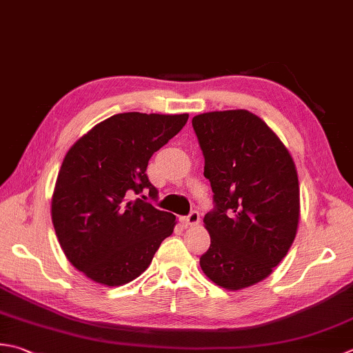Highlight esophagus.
<instances>
[{
  "mask_svg": "<svg viewBox=\"0 0 353 353\" xmlns=\"http://www.w3.org/2000/svg\"><path fill=\"white\" fill-rule=\"evenodd\" d=\"M200 222V214L197 211H191L188 216L182 217V223L186 226H197Z\"/></svg>",
  "mask_w": 353,
  "mask_h": 353,
  "instance_id": "esophagus-1",
  "label": "esophagus"
}]
</instances>
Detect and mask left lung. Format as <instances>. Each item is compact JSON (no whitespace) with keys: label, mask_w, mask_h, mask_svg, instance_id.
Returning <instances> with one entry per match:
<instances>
[{"label":"left lung","mask_w":353,"mask_h":353,"mask_svg":"<svg viewBox=\"0 0 353 353\" xmlns=\"http://www.w3.org/2000/svg\"><path fill=\"white\" fill-rule=\"evenodd\" d=\"M205 157L214 210L203 219L210 250L206 277L228 291L265 280L286 257L300 220V186L280 137L248 110L192 117Z\"/></svg>","instance_id":"left-lung-1"}]
</instances>
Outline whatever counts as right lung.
Listing matches in <instances>:
<instances>
[{"mask_svg":"<svg viewBox=\"0 0 353 353\" xmlns=\"http://www.w3.org/2000/svg\"><path fill=\"white\" fill-rule=\"evenodd\" d=\"M186 121V113H119L67 151L52 196V222L65 257L90 280L103 286L133 281L172 234L174 214L131 197L148 192L157 199L145 172L148 161Z\"/></svg>","mask_w":353,"mask_h":353,"instance_id":"add662e5","label":"right lung"}]
</instances>
